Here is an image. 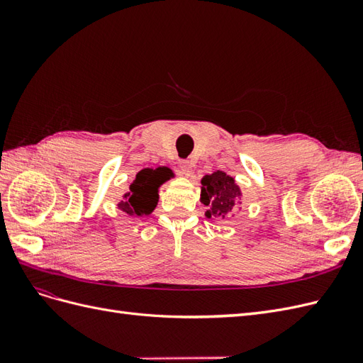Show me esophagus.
Returning <instances> with one entry per match:
<instances>
[{"instance_id":"esophagus-1","label":"esophagus","mask_w":363,"mask_h":363,"mask_svg":"<svg viewBox=\"0 0 363 363\" xmlns=\"http://www.w3.org/2000/svg\"><path fill=\"white\" fill-rule=\"evenodd\" d=\"M192 171H194L192 162H189V160H182V162H180V172H182L183 175H186V177H188V175L192 174Z\"/></svg>"}]
</instances>
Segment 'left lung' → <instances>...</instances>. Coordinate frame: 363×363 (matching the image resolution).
Returning <instances> with one entry per match:
<instances>
[{
    "label": "left lung",
    "instance_id": "8db88e82",
    "mask_svg": "<svg viewBox=\"0 0 363 363\" xmlns=\"http://www.w3.org/2000/svg\"><path fill=\"white\" fill-rule=\"evenodd\" d=\"M201 184V203L208 207L206 216L221 219L232 216L242 195L235 179L224 171H215L211 175H204Z\"/></svg>",
    "mask_w": 363,
    "mask_h": 363
}]
</instances>
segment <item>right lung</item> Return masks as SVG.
Instances as JSON below:
<instances>
[{"label":"right lung","instance_id":"add662e5","mask_svg":"<svg viewBox=\"0 0 363 363\" xmlns=\"http://www.w3.org/2000/svg\"><path fill=\"white\" fill-rule=\"evenodd\" d=\"M172 175L168 168H145L138 172L135 182L130 184V191L124 195V201L118 207L130 216L150 215L159 201V186L169 180Z\"/></svg>","mask_w":363,"mask_h":363}]
</instances>
